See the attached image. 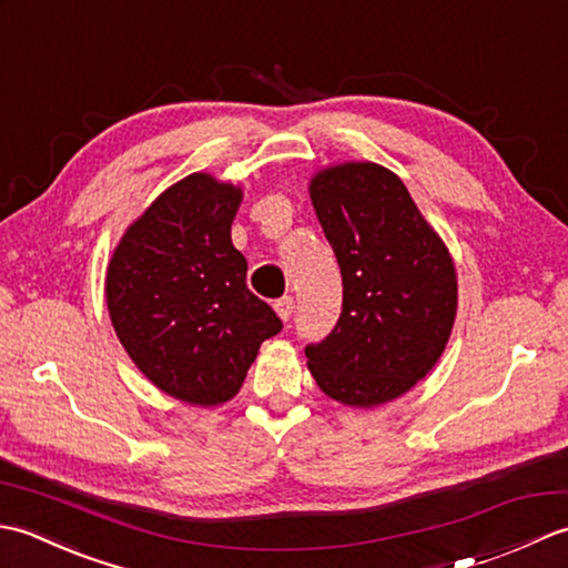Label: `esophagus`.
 <instances>
[{
	"instance_id": "34e87169",
	"label": "esophagus",
	"mask_w": 568,
	"mask_h": 568,
	"mask_svg": "<svg viewBox=\"0 0 568 568\" xmlns=\"http://www.w3.org/2000/svg\"><path fill=\"white\" fill-rule=\"evenodd\" d=\"M275 312H277V317H281L283 322H287L293 317V310H295V300L291 297V295H285V297H281V300H275Z\"/></svg>"
}]
</instances>
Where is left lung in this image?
Returning a JSON list of instances; mask_svg holds the SVG:
<instances>
[{
    "label": "left lung",
    "instance_id": "obj_1",
    "mask_svg": "<svg viewBox=\"0 0 568 568\" xmlns=\"http://www.w3.org/2000/svg\"><path fill=\"white\" fill-rule=\"evenodd\" d=\"M342 271L334 329L307 344V368L332 400L390 403L437 364L456 317V271L403 180L378 163L324 168L310 183Z\"/></svg>",
    "mask_w": 568,
    "mask_h": 568
}]
</instances>
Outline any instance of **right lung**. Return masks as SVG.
Returning <instances> with one entry per match:
<instances>
[{
	"label": "right lung",
	"instance_id": "right-lung-1",
	"mask_svg": "<svg viewBox=\"0 0 568 568\" xmlns=\"http://www.w3.org/2000/svg\"><path fill=\"white\" fill-rule=\"evenodd\" d=\"M241 187L192 173L126 229L106 268L119 342L155 388L212 407L239 393L258 348L283 329L246 287L232 244Z\"/></svg>",
	"mask_w": 568,
	"mask_h": 568
}]
</instances>
